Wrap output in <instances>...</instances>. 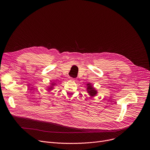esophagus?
I'll list each match as a JSON object with an SVG mask.
<instances>
[{
	"label": "esophagus",
	"instance_id": "34e87169",
	"mask_svg": "<svg viewBox=\"0 0 150 150\" xmlns=\"http://www.w3.org/2000/svg\"><path fill=\"white\" fill-rule=\"evenodd\" d=\"M71 78V79L72 80V81H75V78Z\"/></svg>",
	"mask_w": 150,
	"mask_h": 150
}]
</instances>
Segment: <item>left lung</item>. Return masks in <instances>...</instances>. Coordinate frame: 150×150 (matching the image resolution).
Segmentation results:
<instances>
[{"mask_svg": "<svg viewBox=\"0 0 150 150\" xmlns=\"http://www.w3.org/2000/svg\"><path fill=\"white\" fill-rule=\"evenodd\" d=\"M87 91L88 93H89V94L91 96H94L95 95H96L97 94V91L95 90V89L93 88V87L92 86V85L90 83L87 84Z\"/></svg>", "mask_w": 150, "mask_h": 150, "instance_id": "8db88e82", "label": "left lung"}]
</instances>
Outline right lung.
Listing matches in <instances>:
<instances>
[{"mask_svg":"<svg viewBox=\"0 0 150 150\" xmlns=\"http://www.w3.org/2000/svg\"><path fill=\"white\" fill-rule=\"evenodd\" d=\"M52 86H50V88H49V89L50 90V89H52V88H53V85H54V84H53V83H52Z\"/></svg>","mask_w":150,"mask_h":150,"instance_id":"obj_1","label":"right lung"}]
</instances>
